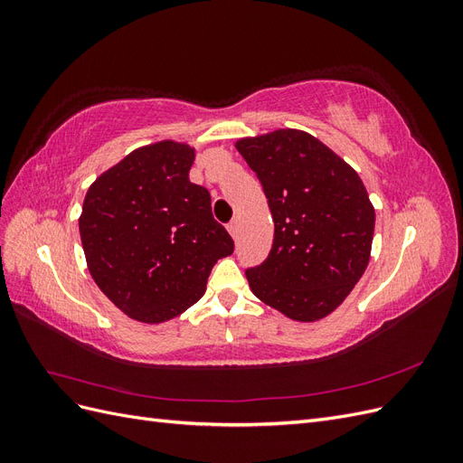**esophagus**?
<instances>
[{"instance_id": "obj_1", "label": "esophagus", "mask_w": 463, "mask_h": 463, "mask_svg": "<svg viewBox=\"0 0 463 463\" xmlns=\"http://www.w3.org/2000/svg\"><path fill=\"white\" fill-rule=\"evenodd\" d=\"M237 230H240V226H237V220H233V222L228 223V232H230V235L233 237V240L237 237Z\"/></svg>"}]
</instances>
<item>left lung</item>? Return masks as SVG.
I'll return each mask as SVG.
<instances>
[{
  "label": "left lung",
  "mask_w": 463,
  "mask_h": 463,
  "mask_svg": "<svg viewBox=\"0 0 463 463\" xmlns=\"http://www.w3.org/2000/svg\"><path fill=\"white\" fill-rule=\"evenodd\" d=\"M274 222L270 255L245 272L250 291L298 322L328 317L367 270L374 206L357 172L317 137L276 129L235 141Z\"/></svg>",
  "instance_id": "1"
}]
</instances>
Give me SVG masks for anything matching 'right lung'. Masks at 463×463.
<instances>
[{"instance_id": "right-lung-1", "label": "right lung", "mask_w": 463, "mask_h": 463, "mask_svg": "<svg viewBox=\"0 0 463 463\" xmlns=\"http://www.w3.org/2000/svg\"><path fill=\"white\" fill-rule=\"evenodd\" d=\"M194 148L164 138L138 146L87 191L79 232L89 272L121 313L145 325L197 303L233 240L210 193L189 181Z\"/></svg>"}]
</instances>
